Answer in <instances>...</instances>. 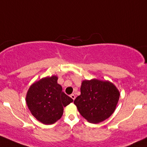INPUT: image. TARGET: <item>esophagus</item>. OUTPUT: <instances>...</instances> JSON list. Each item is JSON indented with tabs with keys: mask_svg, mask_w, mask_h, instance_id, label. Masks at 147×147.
I'll return each mask as SVG.
<instances>
[{
	"mask_svg": "<svg viewBox=\"0 0 147 147\" xmlns=\"http://www.w3.org/2000/svg\"><path fill=\"white\" fill-rule=\"evenodd\" d=\"M70 97H71V98H72V99H73V100L75 99V96L74 95V94H71Z\"/></svg>",
	"mask_w": 147,
	"mask_h": 147,
	"instance_id": "1",
	"label": "esophagus"
}]
</instances>
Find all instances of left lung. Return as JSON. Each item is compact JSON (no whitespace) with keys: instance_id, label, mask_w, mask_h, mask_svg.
<instances>
[{"instance_id":"1","label":"left lung","mask_w":147,"mask_h":147,"mask_svg":"<svg viewBox=\"0 0 147 147\" xmlns=\"http://www.w3.org/2000/svg\"><path fill=\"white\" fill-rule=\"evenodd\" d=\"M81 94L74 101L80 113L91 123H98L111 116L118 103L120 93L109 82L84 80Z\"/></svg>"}]
</instances>
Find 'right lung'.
Listing matches in <instances>:
<instances>
[{
	"label": "right lung",
	"instance_id": "right-lung-1",
	"mask_svg": "<svg viewBox=\"0 0 147 147\" xmlns=\"http://www.w3.org/2000/svg\"><path fill=\"white\" fill-rule=\"evenodd\" d=\"M57 80L56 76L41 79L30 86L26 97L32 115L46 125L53 124L59 120L63 115V107L73 101L63 92Z\"/></svg>",
	"mask_w": 147,
	"mask_h": 147
}]
</instances>
